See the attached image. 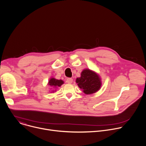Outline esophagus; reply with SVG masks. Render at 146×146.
<instances>
[{
    "instance_id": "esophagus-1",
    "label": "esophagus",
    "mask_w": 146,
    "mask_h": 146,
    "mask_svg": "<svg viewBox=\"0 0 146 146\" xmlns=\"http://www.w3.org/2000/svg\"><path fill=\"white\" fill-rule=\"evenodd\" d=\"M66 82L68 83V84H71L73 82V78H68L66 80Z\"/></svg>"
}]
</instances>
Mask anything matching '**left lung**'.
Segmentation results:
<instances>
[{
	"mask_svg": "<svg viewBox=\"0 0 146 146\" xmlns=\"http://www.w3.org/2000/svg\"><path fill=\"white\" fill-rule=\"evenodd\" d=\"M78 86L83 90L86 94H91L98 91L101 86L99 76L90 69H85L81 74V77L76 79Z\"/></svg>",
	"mask_w": 146,
	"mask_h": 146,
	"instance_id": "obj_1",
	"label": "left lung"
}]
</instances>
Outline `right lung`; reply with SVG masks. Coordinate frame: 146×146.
I'll return each instance as SVG.
<instances>
[{"mask_svg":"<svg viewBox=\"0 0 146 146\" xmlns=\"http://www.w3.org/2000/svg\"><path fill=\"white\" fill-rule=\"evenodd\" d=\"M64 84V81L61 80H56L54 78H51L48 81V85L51 87H60L62 84Z\"/></svg>","mask_w":146,"mask_h":146,"instance_id":"1","label":"right lung"}]
</instances>
